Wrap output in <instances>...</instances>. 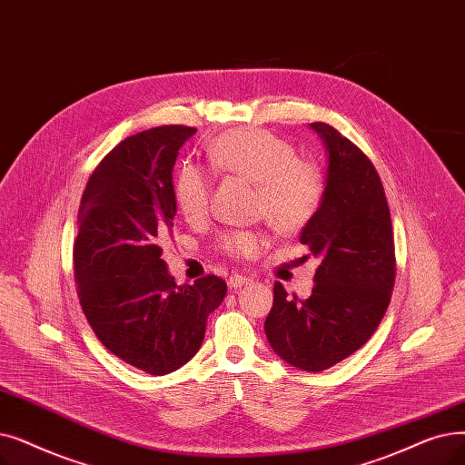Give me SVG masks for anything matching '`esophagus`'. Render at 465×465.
Listing matches in <instances>:
<instances>
[{"instance_id":"esophagus-1","label":"esophagus","mask_w":465,"mask_h":465,"mask_svg":"<svg viewBox=\"0 0 465 465\" xmlns=\"http://www.w3.org/2000/svg\"><path fill=\"white\" fill-rule=\"evenodd\" d=\"M249 281H252L249 275H245V273H233V275H230V279H228V285H230V289H239V287H243V285H247Z\"/></svg>"}]
</instances>
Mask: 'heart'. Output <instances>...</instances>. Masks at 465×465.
Segmentation results:
<instances>
[{"label": "heart", "instance_id": "b5f03b06", "mask_svg": "<svg viewBox=\"0 0 465 465\" xmlns=\"http://www.w3.org/2000/svg\"><path fill=\"white\" fill-rule=\"evenodd\" d=\"M209 163L216 173L256 184V211L281 233H294L317 214L325 178L308 159L296 157L287 138L268 129L243 127L220 134L211 144ZM174 203L188 222H201L211 209L213 176L203 167L184 163L174 176ZM218 251L233 258H252L268 245V235L233 230L218 237Z\"/></svg>", "mask_w": 465, "mask_h": 465}]
</instances>
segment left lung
<instances>
[{
  "label": "left lung",
  "mask_w": 465,
  "mask_h": 465,
  "mask_svg": "<svg viewBox=\"0 0 465 465\" xmlns=\"http://www.w3.org/2000/svg\"><path fill=\"white\" fill-rule=\"evenodd\" d=\"M312 127L329 152L327 186L300 243L319 258L312 296H289L275 281L264 331L273 351L308 372L334 367L365 346L386 313L395 245L386 192L365 155L334 127Z\"/></svg>",
  "instance_id": "1"
}]
</instances>
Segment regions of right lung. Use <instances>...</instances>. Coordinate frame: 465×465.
I'll return each mask as SVG.
<instances>
[{
    "label": "right lung",
    "instance_id": "add662e5",
    "mask_svg": "<svg viewBox=\"0 0 465 465\" xmlns=\"http://www.w3.org/2000/svg\"><path fill=\"white\" fill-rule=\"evenodd\" d=\"M195 131L161 125L121 140L93 171L77 211L79 304L100 344L155 376L199 351L207 317L228 289L211 273L176 285L161 258L176 214L173 167Z\"/></svg>",
    "mask_w": 465,
    "mask_h": 465
}]
</instances>
